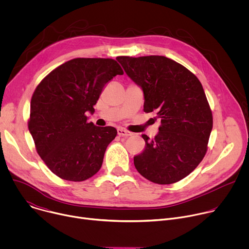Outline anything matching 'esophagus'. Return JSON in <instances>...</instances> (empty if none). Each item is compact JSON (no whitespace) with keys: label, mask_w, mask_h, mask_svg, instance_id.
<instances>
[{"label":"esophagus","mask_w":249,"mask_h":249,"mask_svg":"<svg viewBox=\"0 0 249 249\" xmlns=\"http://www.w3.org/2000/svg\"><path fill=\"white\" fill-rule=\"evenodd\" d=\"M117 134H118L120 137H125V138L131 136V133H130V132H128L127 130L122 129V128H118V129H117Z\"/></svg>","instance_id":"esophagus-1"}]
</instances>
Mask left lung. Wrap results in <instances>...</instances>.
Segmentation results:
<instances>
[{"mask_svg": "<svg viewBox=\"0 0 249 249\" xmlns=\"http://www.w3.org/2000/svg\"><path fill=\"white\" fill-rule=\"evenodd\" d=\"M116 60L144 93V111L156 112L161 126L154 140L142 135L144 152L134 157L138 172L158 184H171L190 174L203 160L213 116L197 77L164 56Z\"/></svg>", "mask_w": 249, "mask_h": 249, "instance_id": "obj_1", "label": "left lung"}]
</instances>
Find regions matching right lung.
Instances as JSON below:
<instances>
[{
  "mask_svg": "<svg viewBox=\"0 0 249 249\" xmlns=\"http://www.w3.org/2000/svg\"><path fill=\"white\" fill-rule=\"evenodd\" d=\"M123 75L113 59L77 58L59 66L35 89L28 129L40 158L62 179L84 181L101 167L114 127L88 121L103 87Z\"/></svg>",
  "mask_w": 249,
  "mask_h": 249,
  "instance_id": "right-lung-1",
  "label": "right lung"
}]
</instances>
